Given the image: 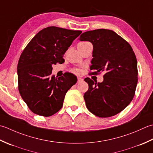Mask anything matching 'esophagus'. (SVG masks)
I'll return each mask as SVG.
<instances>
[{
  "instance_id": "1",
  "label": "esophagus",
  "mask_w": 153,
  "mask_h": 153,
  "mask_svg": "<svg viewBox=\"0 0 153 153\" xmlns=\"http://www.w3.org/2000/svg\"><path fill=\"white\" fill-rule=\"evenodd\" d=\"M77 82H82V81H83V79H82V78H80V77H78L77 78Z\"/></svg>"
}]
</instances>
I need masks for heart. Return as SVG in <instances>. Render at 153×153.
Instances as JSON below:
<instances>
[{
    "mask_svg": "<svg viewBox=\"0 0 153 153\" xmlns=\"http://www.w3.org/2000/svg\"><path fill=\"white\" fill-rule=\"evenodd\" d=\"M81 43H86V42H81ZM73 71L75 73H80V70L78 69V68H74Z\"/></svg>",
    "mask_w": 153,
    "mask_h": 153,
    "instance_id": "1",
    "label": "heart"
}]
</instances>
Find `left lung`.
<instances>
[{
  "label": "left lung",
  "instance_id": "8db88e82",
  "mask_svg": "<svg viewBox=\"0 0 153 153\" xmlns=\"http://www.w3.org/2000/svg\"><path fill=\"white\" fill-rule=\"evenodd\" d=\"M80 41L93 45L92 74L104 72L102 82L90 78L84 94L86 108L95 116L109 117L124 110L132 101L137 84V61L129 43L114 31L98 29L81 34Z\"/></svg>",
  "mask_w": 153,
  "mask_h": 153
}]
</instances>
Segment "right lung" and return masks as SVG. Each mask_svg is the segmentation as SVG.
<instances>
[{"label":"right lung","instance_id":"add662e5","mask_svg":"<svg viewBox=\"0 0 153 153\" xmlns=\"http://www.w3.org/2000/svg\"><path fill=\"white\" fill-rule=\"evenodd\" d=\"M82 31L55 26L42 30L22 53L17 67L18 90L33 113L49 117L63 105L65 94L76 82L73 74L56 79L52 65L63 63L65 53Z\"/></svg>","mask_w":153,"mask_h":153}]
</instances>
